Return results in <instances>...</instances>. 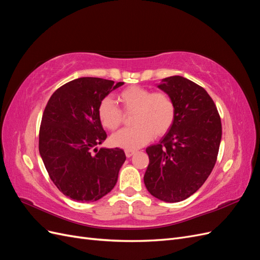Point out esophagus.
<instances>
[{"label": "esophagus", "mask_w": 260, "mask_h": 260, "mask_svg": "<svg viewBox=\"0 0 260 260\" xmlns=\"http://www.w3.org/2000/svg\"><path fill=\"white\" fill-rule=\"evenodd\" d=\"M135 153H136V151H130V149H125V156H127L128 158H129V157H131Z\"/></svg>", "instance_id": "obj_1"}]
</instances>
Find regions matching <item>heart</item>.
Returning <instances> with one entry per match:
<instances>
[{
  "instance_id": "heart-1",
  "label": "heart",
  "mask_w": 260,
  "mask_h": 260,
  "mask_svg": "<svg viewBox=\"0 0 260 260\" xmlns=\"http://www.w3.org/2000/svg\"><path fill=\"white\" fill-rule=\"evenodd\" d=\"M118 101L125 113H132L133 127L117 132L111 139L114 146L137 149L151 141L168 133L176 119V104L167 92L131 85L122 90ZM99 119L104 128L116 130L123 120L120 107L111 98L101 100L98 106Z\"/></svg>"
}]
</instances>
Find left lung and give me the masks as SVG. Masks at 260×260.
<instances>
[{"label": "left lung", "mask_w": 260, "mask_h": 260, "mask_svg": "<svg viewBox=\"0 0 260 260\" xmlns=\"http://www.w3.org/2000/svg\"><path fill=\"white\" fill-rule=\"evenodd\" d=\"M157 86L174 100L176 119L158 144L146 148L144 183L156 199L177 203L198 191L214 169L221 119L205 89L186 78H165Z\"/></svg>", "instance_id": "8db88e82"}]
</instances>
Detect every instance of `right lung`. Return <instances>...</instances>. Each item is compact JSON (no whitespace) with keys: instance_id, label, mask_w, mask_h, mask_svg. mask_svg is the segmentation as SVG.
Segmentation results:
<instances>
[{"instance_id":"right-lung-1","label":"right lung","mask_w":260,"mask_h":260,"mask_svg":"<svg viewBox=\"0 0 260 260\" xmlns=\"http://www.w3.org/2000/svg\"><path fill=\"white\" fill-rule=\"evenodd\" d=\"M122 84L102 78H78L55 91L45 106L39 152L53 183L74 201H99L117 182L125 154L117 147L98 151L95 146L107 138L98 106Z\"/></svg>"}]
</instances>
